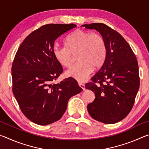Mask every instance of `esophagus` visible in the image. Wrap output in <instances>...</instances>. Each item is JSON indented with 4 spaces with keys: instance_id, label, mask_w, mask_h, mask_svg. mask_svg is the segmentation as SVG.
I'll use <instances>...</instances> for the list:
<instances>
[{
    "instance_id": "obj_1",
    "label": "esophagus",
    "mask_w": 149,
    "mask_h": 149,
    "mask_svg": "<svg viewBox=\"0 0 149 149\" xmlns=\"http://www.w3.org/2000/svg\"><path fill=\"white\" fill-rule=\"evenodd\" d=\"M78 84H79V87L81 88V89H83L84 90H85V85L83 84V83H81V82H79L78 83Z\"/></svg>"
}]
</instances>
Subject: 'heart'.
Returning a JSON list of instances; mask_svg holds the SVG:
<instances>
[{
    "mask_svg": "<svg viewBox=\"0 0 149 149\" xmlns=\"http://www.w3.org/2000/svg\"><path fill=\"white\" fill-rule=\"evenodd\" d=\"M65 47L55 45L53 54L62 66L70 68L75 61L79 62L67 72L68 76L84 81L93 68H99L104 63L107 53V45L104 37L99 33L77 29L65 39Z\"/></svg>",
    "mask_w": 149,
    "mask_h": 149,
    "instance_id": "1",
    "label": "heart"
}]
</instances>
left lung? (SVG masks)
<instances>
[{"instance_id":"1","label":"left lung","mask_w":149,"mask_h":149,"mask_svg":"<svg viewBox=\"0 0 149 149\" xmlns=\"http://www.w3.org/2000/svg\"><path fill=\"white\" fill-rule=\"evenodd\" d=\"M100 32L107 45V53L99 71L85 84L95 99L87 105L93 119L108 124L117 123L132 110L139 89L137 60L132 48L119 33L101 23L85 24Z\"/></svg>"}]
</instances>
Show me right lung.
Returning a JSON list of instances; mask_svg holds the SVG:
<instances>
[{
	"instance_id": "1",
	"label": "right lung",
	"mask_w": 149,
	"mask_h": 149,
	"mask_svg": "<svg viewBox=\"0 0 149 149\" xmlns=\"http://www.w3.org/2000/svg\"><path fill=\"white\" fill-rule=\"evenodd\" d=\"M75 27L73 24L40 27L24 40L15 55L12 91L22 113L38 125L60 120L69 99L83 90L72 77L53 83L63 72L53 54L54 41Z\"/></svg>"
}]
</instances>
